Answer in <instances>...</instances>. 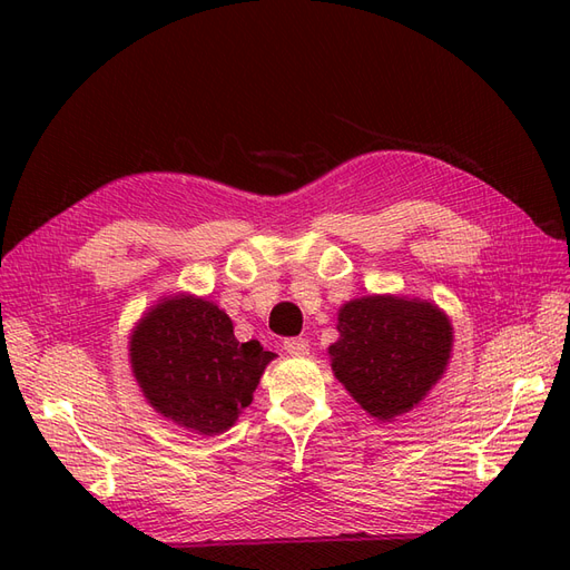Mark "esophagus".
Listing matches in <instances>:
<instances>
[{
    "label": "esophagus",
    "instance_id": "34e87169",
    "mask_svg": "<svg viewBox=\"0 0 570 570\" xmlns=\"http://www.w3.org/2000/svg\"><path fill=\"white\" fill-rule=\"evenodd\" d=\"M283 347L292 356H306L308 354V340L306 337H287Z\"/></svg>",
    "mask_w": 570,
    "mask_h": 570
}]
</instances>
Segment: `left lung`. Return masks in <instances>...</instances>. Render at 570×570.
<instances>
[{"label": "left lung", "mask_w": 570, "mask_h": 570, "mask_svg": "<svg viewBox=\"0 0 570 570\" xmlns=\"http://www.w3.org/2000/svg\"><path fill=\"white\" fill-rule=\"evenodd\" d=\"M327 347L335 377L377 421L411 411L440 381L452 354V323L435 304L394 295L352 299Z\"/></svg>", "instance_id": "1"}]
</instances>
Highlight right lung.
<instances>
[{"instance_id": "obj_1", "label": "right lung", "mask_w": 570, "mask_h": 570, "mask_svg": "<svg viewBox=\"0 0 570 570\" xmlns=\"http://www.w3.org/2000/svg\"><path fill=\"white\" fill-rule=\"evenodd\" d=\"M271 358L256 340L237 342L233 321L214 302L193 295L161 299L130 335V366L145 400L199 435L226 433L252 404Z\"/></svg>"}]
</instances>
